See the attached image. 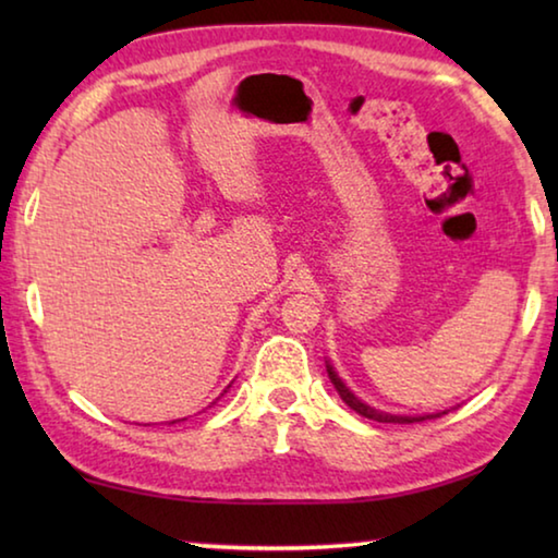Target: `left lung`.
<instances>
[{
    "label": "left lung",
    "mask_w": 558,
    "mask_h": 558,
    "mask_svg": "<svg viewBox=\"0 0 558 558\" xmlns=\"http://www.w3.org/2000/svg\"><path fill=\"white\" fill-rule=\"evenodd\" d=\"M327 374H329V381L335 384V389H337V393H339V399H342L349 409L352 411H356L359 415H364V418H369V421H379V423H421V421H426V418H440V415H446L448 411H438V413H423V415H399V413H386V411H379V409H374V405H369V403H364L362 399H359V396H354L352 391L347 389L344 386V381L339 379L337 376V372H335V366L327 362Z\"/></svg>",
    "instance_id": "8db88e82"
}]
</instances>
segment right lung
<instances>
[{
  "label": "right lung",
  "instance_id": "add662e5",
  "mask_svg": "<svg viewBox=\"0 0 558 558\" xmlns=\"http://www.w3.org/2000/svg\"><path fill=\"white\" fill-rule=\"evenodd\" d=\"M223 393H226V391H223ZM172 423H177V421H172Z\"/></svg>",
  "mask_w": 558,
  "mask_h": 558
}]
</instances>
